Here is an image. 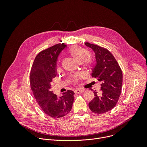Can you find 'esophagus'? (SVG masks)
Returning a JSON list of instances; mask_svg holds the SVG:
<instances>
[{"instance_id": "34e87169", "label": "esophagus", "mask_w": 147, "mask_h": 147, "mask_svg": "<svg viewBox=\"0 0 147 147\" xmlns=\"http://www.w3.org/2000/svg\"><path fill=\"white\" fill-rule=\"evenodd\" d=\"M84 91V89H77V90L74 91V92L76 94H81Z\"/></svg>"}]
</instances>
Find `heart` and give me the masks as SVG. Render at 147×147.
I'll list each match as a JSON object with an SVG mask.
<instances>
[{
  "mask_svg": "<svg viewBox=\"0 0 147 147\" xmlns=\"http://www.w3.org/2000/svg\"><path fill=\"white\" fill-rule=\"evenodd\" d=\"M68 52L77 61L81 62L84 67H88L92 65L93 60L92 57L88 56L89 52L86 48L74 46L70 48Z\"/></svg>",
  "mask_w": 147,
  "mask_h": 147,
  "instance_id": "b5f03b06",
  "label": "heart"
}]
</instances>
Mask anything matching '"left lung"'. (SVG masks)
I'll return each instance as SVG.
<instances>
[{
  "label": "left lung",
  "mask_w": 147,
  "mask_h": 147,
  "mask_svg": "<svg viewBox=\"0 0 147 147\" xmlns=\"http://www.w3.org/2000/svg\"><path fill=\"white\" fill-rule=\"evenodd\" d=\"M85 44L95 53L96 63L91 76L101 82L100 92L94 91L95 97L88 106L95 113H106L115 108L119 99L123 82L121 69L108 49L89 42Z\"/></svg>",
  "instance_id": "1"
}]
</instances>
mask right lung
Instances as JSON below:
<instances>
[{"label": "right lung", "instance_id": "obj_1", "mask_svg": "<svg viewBox=\"0 0 147 147\" xmlns=\"http://www.w3.org/2000/svg\"><path fill=\"white\" fill-rule=\"evenodd\" d=\"M66 45L56 44L40 52L35 57L30 72V86L34 98L43 112L52 118L62 117L71 110L74 92L68 90L57 98L51 90L56 76L57 57Z\"/></svg>", "mask_w": 147, "mask_h": 147}]
</instances>
